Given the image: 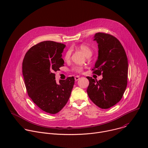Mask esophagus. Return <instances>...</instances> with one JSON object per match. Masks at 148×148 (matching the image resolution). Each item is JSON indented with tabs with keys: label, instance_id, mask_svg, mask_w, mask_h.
Masks as SVG:
<instances>
[{
	"label": "esophagus",
	"instance_id": "esophagus-1",
	"mask_svg": "<svg viewBox=\"0 0 148 148\" xmlns=\"http://www.w3.org/2000/svg\"><path fill=\"white\" fill-rule=\"evenodd\" d=\"M74 79H75V80L77 81H78L79 79V76H75V77H74Z\"/></svg>",
	"mask_w": 148,
	"mask_h": 148
}]
</instances>
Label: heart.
<instances>
[{
	"label": "heart",
	"mask_w": 148,
	"mask_h": 148,
	"mask_svg": "<svg viewBox=\"0 0 148 148\" xmlns=\"http://www.w3.org/2000/svg\"><path fill=\"white\" fill-rule=\"evenodd\" d=\"M77 49L81 50L82 51H83L84 54H85L88 57H91L92 56V51L91 49L88 46H87L85 44H81V45H78L77 47ZM70 57H71V51L68 50L65 54L64 59L67 61L70 58ZM83 69H84V68L82 66H75L73 67V68L72 69V70L74 72L79 73H81L83 71Z\"/></svg>",
	"instance_id": "obj_1"
}]
</instances>
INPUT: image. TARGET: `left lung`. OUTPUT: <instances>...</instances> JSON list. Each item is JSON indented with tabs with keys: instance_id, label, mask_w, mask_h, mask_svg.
<instances>
[{
	"instance_id": "obj_1",
	"label": "left lung",
	"mask_w": 148,
	"mask_h": 148,
	"mask_svg": "<svg viewBox=\"0 0 148 148\" xmlns=\"http://www.w3.org/2000/svg\"><path fill=\"white\" fill-rule=\"evenodd\" d=\"M94 40L98 44V57L92 70L93 74H102L103 78L97 81L87 77L90 81L87 92L97 106L108 109L121 99L127 86L128 58L115 37L99 32L95 34Z\"/></svg>"
}]
</instances>
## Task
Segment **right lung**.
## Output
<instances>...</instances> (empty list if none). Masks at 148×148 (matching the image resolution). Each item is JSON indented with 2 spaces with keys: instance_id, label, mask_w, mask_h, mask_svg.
Segmentation results:
<instances>
[{
  "instance_id": "1",
  "label": "right lung",
  "mask_w": 148,
  "mask_h": 148,
  "mask_svg": "<svg viewBox=\"0 0 148 148\" xmlns=\"http://www.w3.org/2000/svg\"><path fill=\"white\" fill-rule=\"evenodd\" d=\"M66 45L45 41L32 47L26 53L22 73L29 97L43 111L55 114L67 103L74 84V77L57 84L54 72L64 66L61 53Z\"/></svg>"
}]
</instances>
